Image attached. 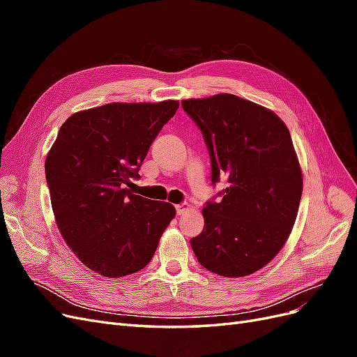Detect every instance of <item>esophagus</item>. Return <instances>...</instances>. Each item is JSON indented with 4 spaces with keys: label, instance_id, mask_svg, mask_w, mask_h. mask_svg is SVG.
<instances>
[{
    "label": "esophagus",
    "instance_id": "1",
    "mask_svg": "<svg viewBox=\"0 0 357 357\" xmlns=\"http://www.w3.org/2000/svg\"><path fill=\"white\" fill-rule=\"evenodd\" d=\"M176 210H177V214L181 215V214H185V213L190 211V210H192V205L188 204V202H183V204H178V205H177Z\"/></svg>",
    "mask_w": 357,
    "mask_h": 357
}]
</instances>
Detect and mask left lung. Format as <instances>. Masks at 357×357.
Instances as JSON below:
<instances>
[{
	"label": "left lung",
	"instance_id": "obj_1",
	"mask_svg": "<svg viewBox=\"0 0 357 357\" xmlns=\"http://www.w3.org/2000/svg\"><path fill=\"white\" fill-rule=\"evenodd\" d=\"M210 153L211 185L204 229L190 240L198 262L223 277L264 268L289 238L302 195L290 132L277 114L231 93L181 101Z\"/></svg>",
	"mask_w": 357,
	"mask_h": 357
}]
</instances>
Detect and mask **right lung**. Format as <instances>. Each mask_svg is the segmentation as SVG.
I'll return each instance as SVG.
<instances>
[{
    "instance_id": "obj_1",
    "label": "right lung",
    "mask_w": 357,
    "mask_h": 357,
    "mask_svg": "<svg viewBox=\"0 0 357 357\" xmlns=\"http://www.w3.org/2000/svg\"><path fill=\"white\" fill-rule=\"evenodd\" d=\"M178 101L105 104L68 117L46 158L50 201L63 240L104 277L143 269L176 208L126 186Z\"/></svg>"
}]
</instances>
